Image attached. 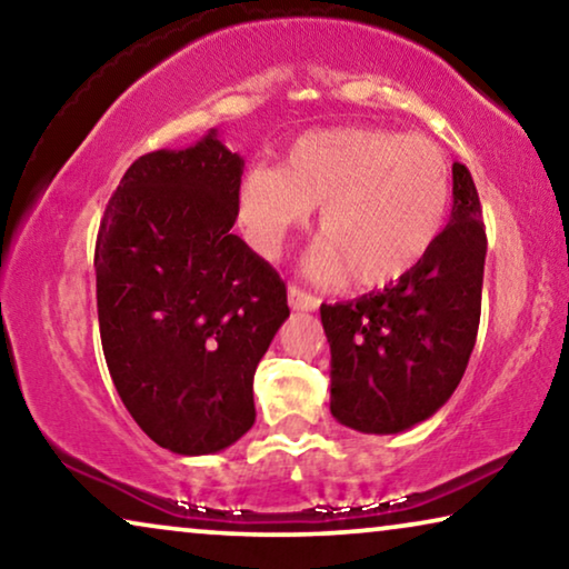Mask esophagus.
I'll list each match as a JSON object with an SVG mask.
<instances>
[{
	"label": "esophagus",
	"instance_id": "esophagus-1",
	"mask_svg": "<svg viewBox=\"0 0 569 569\" xmlns=\"http://www.w3.org/2000/svg\"><path fill=\"white\" fill-rule=\"evenodd\" d=\"M287 300H290L292 310H316L318 306H321V300H318L316 295L300 290L298 284L287 287Z\"/></svg>",
	"mask_w": 569,
	"mask_h": 569
}]
</instances>
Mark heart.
<instances>
[{
	"instance_id": "heart-1",
	"label": "heart",
	"mask_w": 569,
	"mask_h": 569,
	"mask_svg": "<svg viewBox=\"0 0 569 569\" xmlns=\"http://www.w3.org/2000/svg\"><path fill=\"white\" fill-rule=\"evenodd\" d=\"M321 207L316 274L347 271L357 287L393 282L438 243L450 212V166L438 142L378 127L302 134L282 168L240 181L238 209L256 251L277 256Z\"/></svg>"
}]
</instances>
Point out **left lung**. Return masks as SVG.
Listing matches in <instances>:
<instances>
[{
    "mask_svg": "<svg viewBox=\"0 0 569 569\" xmlns=\"http://www.w3.org/2000/svg\"><path fill=\"white\" fill-rule=\"evenodd\" d=\"M485 256L477 186L453 162V209L432 251L380 292L321 306L337 422L396 435L453 396L477 345Z\"/></svg>",
    "mask_w": 569,
    "mask_h": 569,
    "instance_id": "8db88e82",
    "label": "left lung"
}]
</instances>
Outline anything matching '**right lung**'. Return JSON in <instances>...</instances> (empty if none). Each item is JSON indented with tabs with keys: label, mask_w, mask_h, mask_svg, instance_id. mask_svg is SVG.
Returning a JSON list of instances; mask_svg holds the SVG:
<instances>
[{
	"label": "right lung",
	"mask_w": 569,
	"mask_h": 569,
	"mask_svg": "<svg viewBox=\"0 0 569 569\" xmlns=\"http://www.w3.org/2000/svg\"><path fill=\"white\" fill-rule=\"evenodd\" d=\"M243 158L217 129L131 162L96 243L108 372L134 422L178 456L253 427V376L290 316L287 287L230 228Z\"/></svg>",
	"instance_id": "right-lung-1"
}]
</instances>
